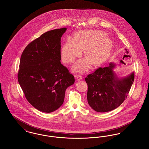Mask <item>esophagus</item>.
Instances as JSON below:
<instances>
[{
    "label": "esophagus",
    "instance_id": "esophagus-1",
    "mask_svg": "<svg viewBox=\"0 0 149 149\" xmlns=\"http://www.w3.org/2000/svg\"><path fill=\"white\" fill-rule=\"evenodd\" d=\"M76 79L78 80H82L83 79V77L81 75H78L77 76H75Z\"/></svg>",
    "mask_w": 149,
    "mask_h": 149
}]
</instances>
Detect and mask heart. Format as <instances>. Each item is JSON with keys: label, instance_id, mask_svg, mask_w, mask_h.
<instances>
[{"label": "heart", "instance_id": "1", "mask_svg": "<svg viewBox=\"0 0 149 149\" xmlns=\"http://www.w3.org/2000/svg\"><path fill=\"white\" fill-rule=\"evenodd\" d=\"M104 33L99 31L88 30L78 32L74 38L68 37L61 50V58L63 61L70 63L80 56L85 49L84 55L86 58L77 61L73 66L75 71L84 72L91 66V63L98 66L106 60L109 47Z\"/></svg>", "mask_w": 149, "mask_h": 149}]
</instances>
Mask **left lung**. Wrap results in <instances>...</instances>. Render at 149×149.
<instances>
[{
  "label": "left lung",
  "mask_w": 149,
  "mask_h": 149,
  "mask_svg": "<svg viewBox=\"0 0 149 149\" xmlns=\"http://www.w3.org/2000/svg\"><path fill=\"white\" fill-rule=\"evenodd\" d=\"M116 66L110 63L109 66L99 68L85 78L88 86V102L96 112H107L120 106L127 98L134 81V72L119 78L114 71Z\"/></svg>",
  "instance_id": "obj_1"
}]
</instances>
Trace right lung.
<instances>
[{
	"label": "right lung",
	"instance_id": "1",
	"mask_svg": "<svg viewBox=\"0 0 149 149\" xmlns=\"http://www.w3.org/2000/svg\"><path fill=\"white\" fill-rule=\"evenodd\" d=\"M66 28L49 31L22 52L18 80L25 97L36 109L51 113L62 106L74 76L61 64V37Z\"/></svg>",
	"mask_w": 149,
	"mask_h": 149
}]
</instances>
